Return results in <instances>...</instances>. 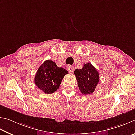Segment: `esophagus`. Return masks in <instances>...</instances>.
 <instances>
[{"label":"esophagus","instance_id":"34e87169","mask_svg":"<svg viewBox=\"0 0 135 135\" xmlns=\"http://www.w3.org/2000/svg\"><path fill=\"white\" fill-rule=\"evenodd\" d=\"M68 70H69V72L72 73V72H74L75 68L73 66H68Z\"/></svg>","mask_w":135,"mask_h":135}]
</instances>
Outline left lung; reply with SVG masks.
<instances>
[{"instance_id": "1", "label": "left lung", "mask_w": 135, "mask_h": 135, "mask_svg": "<svg viewBox=\"0 0 135 135\" xmlns=\"http://www.w3.org/2000/svg\"><path fill=\"white\" fill-rule=\"evenodd\" d=\"M78 85L82 94L88 95L93 93L99 82V73L91 63L85 64L81 69L74 72Z\"/></svg>"}]
</instances>
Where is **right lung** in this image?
I'll return each mask as SVG.
<instances>
[{
    "label": "right lung",
    "mask_w": 135,
    "mask_h": 135,
    "mask_svg": "<svg viewBox=\"0 0 135 135\" xmlns=\"http://www.w3.org/2000/svg\"><path fill=\"white\" fill-rule=\"evenodd\" d=\"M68 72L59 68L51 60H46L40 66L35 76V84L45 94L53 93L59 88L61 80Z\"/></svg>",
    "instance_id": "right-lung-1"
}]
</instances>
